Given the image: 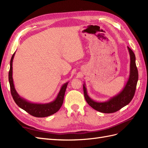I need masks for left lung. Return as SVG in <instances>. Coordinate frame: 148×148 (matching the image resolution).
<instances>
[{
    "instance_id": "8db88e82",
    "label": "left lung",
    "mask_w": 148,
    "mask_h": 148,
    "mask_svg": "<svg viewBox=\"0 0 148 148\" xmlns=\"http://www.w3.org/2000/svg\"><path fill=\"white\" fill-rule=\"evenodd\" d=\"M127 49L130 56V75L126 85L119 94L106 101L97 102L89 96L85 83L83 84L85 99L90 106L95 110L103 113L115 112L126 106L133 98L138 81V71L136 65L134 53L129 47H127Z\"/></svg>"
}]
</instances>
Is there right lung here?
<instances>
[{
  "label": "right lung",
  "instance_id": "add662e5",
  "mask_svg": "<svg viewBox=\"0 0 148 148\" xmlns=\"http://www.w3.org/2000/svg\"><path fill=\"white\" fill-rule=\"evenodd\" d=\"M16 52L14 53L10 62V70L9 72V81L10 84V92L15 103L18 107L25 111L30 114L37 117H44L54 114L58 112L62 106L64 101V95L69 82L64 84L60 88L56 99L50 103L40 104L34 103L21 97L15 89L12 77V62Z\"/></svg>",
  "mask_w": 148,
  "mask_h": 148
}]
</instances>
